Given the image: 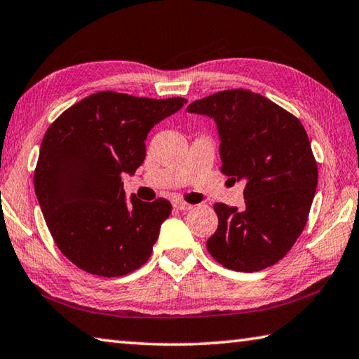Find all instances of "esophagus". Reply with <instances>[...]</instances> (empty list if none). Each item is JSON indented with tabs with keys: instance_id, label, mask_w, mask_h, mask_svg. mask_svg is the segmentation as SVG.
<instances>
[{
	"instance_id": "esophagus-1",
	"label": "esophagus",
	"mask_w": 359,
	"mask_h": 359,
	"mask_svg": "<svg viewBox=\"0 0 359 359\" xmlns=\"http://www.w3.org/2000/svg\"><path fill=\"white\" fill-rule=\"evenodd\" d=\"M174 208L177 209V210H190V209H193V205L191 204H188V203H185V201H180V199H177V201H174Z\"/></svg>"
}]
</instances>
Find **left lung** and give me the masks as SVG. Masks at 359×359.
I'll return each instance as SVG.
<instances>
[{"instance_id": "1", "label": "left lung", "mask_w": 359, "mask_h": 359, "mask_svg": "<svg viewBox=\"0 0 359 359\" xmlns=\"http://www.w3.org/2000/svg\"><path fill=\"white\" fill-rule=\"evenodd\" d=\"M188 112L215 120L220 171L244 179L245 209L217 203L218 228L208 250L222 266L257 272L290 252L306 226L318 168L297 117L263 95L223 90L191 102Z\"/></svg>"}]
</instances>
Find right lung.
Masks as SVG:
<instances>
[{
    "mask_svg": "<svg viewBox=\"0 0 359 359\" xmlns=\"http://www.w3.org/2000/svg\"><path fill=\"white\" fill-rule=\"evenodd\" d=\"M187 102L98 92L60 115L42 139L34 191L66 258L100 277H120L150 258L172 205L165 198L126 203L125 172L145 158V137Z\"/></svg>",
    "mask_w": 359,
    "mask_h": 359,
    "instance_id": "obj_1",
    "label": "right lung"
}]
</instances>
